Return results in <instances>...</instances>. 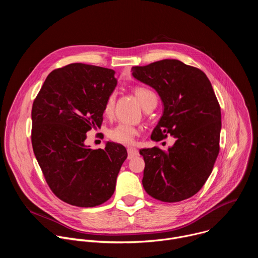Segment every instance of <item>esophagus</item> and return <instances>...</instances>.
Wrapping results in <instances>:
<instances>
[{"label":"esophagus","mask_w":258,"mask_h":258,"mask_svg":"<svg viewBox=\"0 0 258 258\" xmlns=\"http://www.w3.org/2000/svg\"><path fill=\"white\" fill-rule=\"evenodd\" d=\"M138 155H139V151L137 149L132 148V147H131V148H127V158L128 159L137 157Z\"/></svg>","instance_id":"1"}]
</instances>
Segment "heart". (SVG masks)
I'll use <instances>...</instances> for the list:
<instances>
[{"instance_id": "heart-1", "label": "heart", "mask_w": 258, "mask_h": 258, "mask_svg": "<svg viewBox=\"0 0 258 258\" xmlns=\"http://www.w3.org/2000/svg\"><path fill=\"white\" fill-rule=\"evenodd\" d=\"M133 92L137 97V99L139 100L141 106L145 110L157 103L156 95L149 89L144 88V87H137L134 89ZM115 101H116V94L114 92L110 93L106 98L103 112L107 117H110L113 114ZM138 135H139V130L126 123H119L114 127H112L111 130H109L108 132V138L110 140L115 143L123 144V145H131L134 142L136 136Z\"/></svg>"}]
</instances>
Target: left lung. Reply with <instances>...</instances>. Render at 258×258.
<instances>
[{"instance_id": "left-lung-1", "label": "left lung", "mask_w": 258, "mask_h": 258, "mask_svg": "<svg viewBox=\"0 0 258 258\" xmlns=\"http://www.w3.org/2000/svg\"><path fill=\"white\" fill-rule=\"evenodd\" d=\"M133 76L157 91L164 111L151 139H176L167 151L142 149L143 187L162 202L194 196L210 175L219 153L220 106L205 73L175 59L134 66Z\"/></svg>"}]
</instances>
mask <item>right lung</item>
Wrapping results in <instances>:
<instances>
[{"label":"right lung","instance_id":"obj_1","mask_svg":"<svg viewBox=\"0 0 258 258\" xmlns=\"http://www.w3.org/2000/svg\"><path fill=\"white\" fill-rule=\"evenodd\" d=\"M115 71L71 63L47 77L31 109V144L51 191L79 207L110 199L126 149L108 142L105 149L85 145L87 133L103 121L106 98L116 87Z\"/></svg>","mask_w":258,"mask_h":258}]
</instances>
